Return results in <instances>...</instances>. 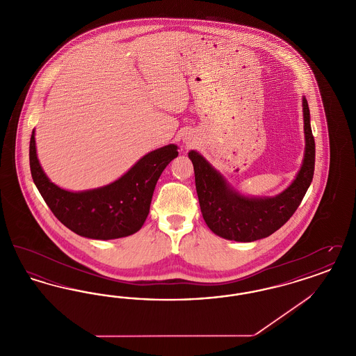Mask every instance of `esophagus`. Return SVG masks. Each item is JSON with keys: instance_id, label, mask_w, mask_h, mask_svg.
<instances>
[{"instance_id": "obj_1", "label": "esophagus", "mask_w": 356, "mask_h": 356, "mask_svg": "<svg viewBox=\"0 0 356 356\" xmlns=\"http://www.w3.org/2000/svg\"><path fill=\"white\" fill-rule=\"evenodd\" d=\"M186 145H189V147H191V144H192V143H191V138H186Z\"/></svg>"}]
</instances>
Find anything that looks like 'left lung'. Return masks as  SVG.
Listing matches in <instances>:
<instances>
[{"label": "left lung", "mask_w": 356, "mask_h": 356, "mask_svg": "<svg viewBox=\"0 0 356 356\" xmlns=\"http://www.w3.org/2000/svg\"><path fill=\"white\" fill-rule=\"evenodd\" d=\"M302 102L305 138L303 163L293 181L276 196H245L231 186L200 153H188L195 170L196 192L204 220L215 235L243 243L264 238L284 225L302 203L315 170V140L309 124V108L305 97Z\"/></svg>", "instance_id": "8db88e82"}]
</instances>
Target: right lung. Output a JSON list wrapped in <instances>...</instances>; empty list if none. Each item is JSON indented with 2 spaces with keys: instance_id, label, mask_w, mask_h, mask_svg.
<instances>
[{
  "instance_id": "1",
  "label": "right lung",
  "mask_w": 356,
  "mask_h": 356,
  "mask_svg": "<svg viewBox=\"0 0 356 356\" xmlns=\"http://www.w3.org/2000/svg\"><path fill=\"white\" fill-rule=\"evenodd\" d=\"M177 154L175 144L161 147L143 156L113 183L72 192L51 183L41 168L34 129L29 145L34 184L53 215L74 234L97 240L129 236L143 227L149 213L156 183Z\"/></svg>"
}]
</instances>
